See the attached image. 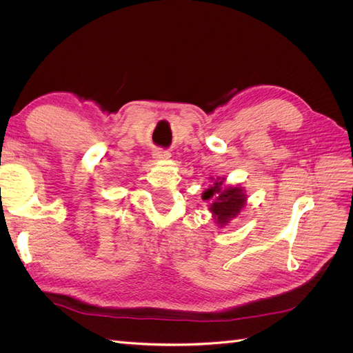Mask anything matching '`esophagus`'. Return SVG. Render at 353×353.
Instances as JSON below:
<instances>
[{
    "label": "esophagus",
    "mask_w": 353,
    "mask_h": 353,
    "mask_svg": "<svg viewBox=\"0 0 353 353\" xmlns=\"http://www.w3.org/2000/svg\"><path fill=\"white\" fill-rule=\"evenodd\" d=\"M153 156H154L156 160H168L170 157V153L166 152V150H156L153 153Z\"/></svg>",
    "instance_id": "1"
}]
</instances>
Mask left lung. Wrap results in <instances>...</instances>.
I'll return each instance as SVG.
<instances>
[{
	"label": "left lung",
	"mask_w": 353,
	"mask_h": 353,
	"mask_svg": "<svg viewBox=\"0 0 353 353\" xmlns=\"http://www.w3.org/2000/svg\"><path fill=\"white\" fill-rule=\"evenodd\" d=\"M212 184L203 191L201 199L209 203V212L218 227H225L239 216V213L248 203V194L241 185H225V178H210Z\"/></svg>",
	"instance_id": "left-lung-1"
}]
</instances>
